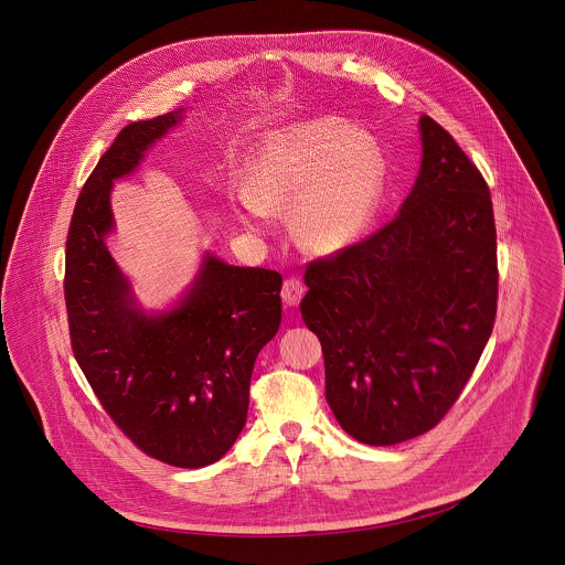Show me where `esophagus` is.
I'll use <instances>...</instances> for the list:
<instances>
[{
  "mask_svg": "<svg viewBox=\"0 0 565 565\" xmlns=\"http://www.w3.org/2000/svg\"><path fill=\"white\" fill-rule=\"evenodd\" d=\"M305 291H307L305 282H302L300 278H296V276H289V278H285L280 294H282V300H285L289 307H296V305L302 300Z\"/></svg>",
  "mask_w": 565,
  "mask_h": 565,
  "instance_id": "1",
  "label": "esophagus"
}]
</instances>
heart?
Wrapping results in <instances>:
<instances>
[{"instance_id": "b5f03b06", "label": "heart", "mask_w": 565, "mask_h": 565, "mask_svg": "<svg viewBox=\"0 0 565 565\" xmlns=\"http://www.w3.org/2000/svg\"><path fill=\"white\" fill-rule=\"evenodd\" d=\"M385 184L374 141L337 117L274 132L254 167L249 198L260 209L298 202L296 228L309 249L334 252L370 226Z\"/></svg>"}]
</instances>
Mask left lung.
<instances>
[{"instance_id": "obj_1", "label": "left lung", "mask_w": 565, "mask_h": 565, "mask_svg": "<svg viewBox=\"0 0 565 565\" xmlns=\"http://www.w3.org/2000/svg\"><path fill=\"white\" fill-rule=\"evenodd\" d=\"M422 167L401 213L309 263L300 309L322 341L326 401L356 441L435 428L461 396L495 322L489 186L448 130L422 115Z\"/></svg>"}]
</instances>
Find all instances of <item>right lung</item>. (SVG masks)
I'll return each instance as SVG.
<instances>
[{"label":"right lung","instance_id":"right-lung-1","mask_svg":"<svg viewBox=\"0 0 565 565\" xmlns=\"http://www.w3.org/2000/svg\"><path fill=\"white\" fill-rule=\"evenodd\" d=\"M178 115L128 124L86 178L67 233L65 305L74 356L115 426L152 459L202 468L245 426L256 354L280 326L282 276L206 256L175 311L148 318L135 307L104 245L108 193Z\"/></svg>","mask_w":565,"mask_h":565}]
</instances>
